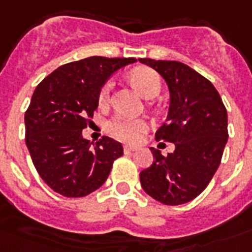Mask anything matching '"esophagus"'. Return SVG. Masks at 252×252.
<instances>
[{"instance_id":"obj_1","label":"esophagus","mask_w":252,"mask_h":252,"mask_svg":"<svg viewBox=\"0 0 252 252\" xmlns=\"http://www.w3.org/2000/svg\"><path fill=\"white\" fill-rule=\"evenodd\" d=\"M124 150L126 152V153H128V152H134V150H137V148L135 146H128V145H126L124 148Z\"/></svg>"}]
</instances>
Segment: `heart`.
I'll use <instances>...</instances> for the list:
<instances>
[{
	"instance_id": "obj_1",
	"label": "heart",
	"mask_w": 252,
	"mask_h": 252,
	"mask_svg": "<svg viewBox=\"0 0 252 252\" xmlns=\"http://www.w3.org/2000/svg\"><path fill=\"white\" fill-rule=\"evenodd\" d=\"M133 82L141 94L146 98H154L161 91V78L157 72L149 68H139L131 73ZM113 82L107 80L102 86L98 95L99 106H106L111 99ZM107 133L114 138L124 142H137L142 133L148 130V122L142 118H130L126 115H115L106 124Z\"/></svg>"
}]
</instances>
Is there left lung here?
Returning a JSON list of instances; mask_svg holds the SVG:
<instances>
[{"instance_id": "1", "label": "left lung", "mask_w": 252, "mask_h": 252, "mask_svg": "<svg viewBox=\"0 0 252 252\" xmlns=\"http://www.w3.org/2000/svg\"><path fill=\"white\" fill-rule=\"evenodd\" d=\"M165 79L170 91L168 119L156 133L157 141L173 142L166 157L150 149L154 161L139 173L149 196L165 205L196 199L218 170L228 139L227 110L208 79L187 64L139 59Z\"/></svg>"}]
</instances>
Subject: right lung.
I'll list each match as a JSON object with an SVG mask.
<instances>
[{
    "label": "right lung",
    "instance_id": "right-lung-1",
    "mask_svg": "<svg viewBox=\"0 0 252 252\" xmlns=\"http://www.w3.org/2000/svg\"><path fill=\"white\" fill-rule=\"evenodd\" d=\"M134 58L93 56L64 64L34 90L25 111V144L44 183L65 197H84L104 184L122 145L102 137L91 146L82 130L98 107L100 87Z\"/></svg>",
    "mask_w": 252,
    "mask_h": 252
}]
</instances>
